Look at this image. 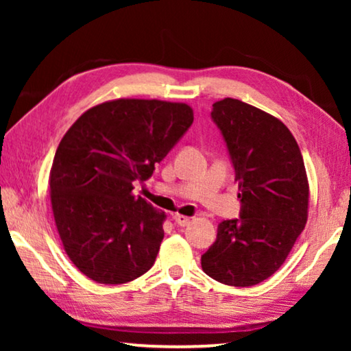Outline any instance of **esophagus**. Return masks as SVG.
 Instances as JSON below:
<instances>
[{"label":"esophagus","mask_w":351,"mask_h":351,"mask_svg":"<svg viewBox=\"0 0 351 351\" xmlns=\"http://www.w3.org/2000/svg\"><path fill=\"white\" fill-rule=\"evenodd\" d=\"M172 219H174V222L179 225V227H186V225L190 223V217H185V215H180V214H176Z\"/></svg>","instance_id":"obj_1"}]
</instances>
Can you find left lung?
Instances as JSON below:
<instances>
[{
    "label": "left lung",
    "mask_w": 351,
    "mask_h": 351,
    "mask_svg": "<svg viewBox=\"0 0 351 351\" xmlns=\"http://www.w3.org/2000/svg\"><path fill=\"white\" fill-rule=\"evenodd\" d=\"M210 118L227 145L241 209L238 219L219 223L201 267L223 285L254 286L285 263L306 223L304 158L280 119L241 100H219Z\"/></svg>",
    "instance_id": "8db88e82"
}]
</instances>
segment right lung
Here are the masks:
<instances>
[{
    "label": "right lung",
    "instance_id": "right-lung-1",
    "mask_svg": "<svg viewBox=\"0 0 351 351\" xmlns=\"http://www.w3.org/2000/svg\"><path fill=\"white\" fill-rule=\"evenodd\" d=\"M193 123L185 104L118 99L76 119L57 147L51 203L62 244L81 273L123 285L147 273L165 213L134 196Z\"/></svg>",
    "mask_w": 351,
    "mask_h": 351
}]
</instances>
